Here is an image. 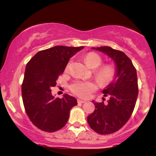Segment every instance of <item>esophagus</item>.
<instances>
[{
  "mask_svg": "<svg viewBox=\"0 0 156 156\" xmlns=\"http://www.w3.org/2000/svg\"><path fill=\"white\" fill-rule=\"evenodd\" d=\"M85 101H83V100H79L78 99V103H85Z\"/></svg>",
  "mask_w": 156,
  "mask_h": 156,
  "instance_id": "34e87169",
  "label": "esophagus"
}]
</instances>
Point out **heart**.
<instances>
[{
	"mask_svg": "<svg viewBox=\"0 0 156 156\" xmlns=\"http://www.w3.org/2000/svg\"><path fill=\"white\" fill-rule=\"evenodd\" d=\"M85 63L92 69H97L102 64V58L94 53H89L84 56ZM114 69L111 65H105L96 71L95 75L98 81L101 84L110 83L114 77ZM98 88L94 82L91 80H76L71 84L70 90L76 95L80 98H87L90 96Z\"/></svg>",
	"mask_w": 156,
	"mask_h": 156,
	"instance_id": "heart-1",
	"label": "heart"
}]
</instances>
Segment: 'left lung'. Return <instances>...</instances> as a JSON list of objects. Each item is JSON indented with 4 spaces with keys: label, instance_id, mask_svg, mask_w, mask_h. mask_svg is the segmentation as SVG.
Instances as JSON below:
<instances>
[{
    "label": "left lung",
    "instance_id": "obj_1",
    "mask_svg": "<svg viewBox=\"0 0 156 156\" xmlns=\"http://www.w3.org/2000/svg\"><path fill=\"white\" fill-rule=\"evenodd\" d=\"M114 61L115 74L112 81L103 90L104 96L110 99L98 103L92 101L95 109L87 117V122L92 130L105 135L117 131L130 119L138 97L137 74L130 59L123 52L108 46L92 48Z\"/></svg>",
    "mask_w": 156,
    "mask_h": 156
}]
</instances>
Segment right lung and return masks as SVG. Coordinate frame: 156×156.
<instances>
[{
	"instance_id": "obj_1",
	"label": "right lung",
	"mask_w": 156,
	"mask_h": 156,
	"mask_svg": "<svg viewBox=\"0 0 156 156\" xmlns=\"http://www.w3.org/2000/svg\"><path fill=\"white\" fill-rule=\"evenodd\" d=\"M84 47L55 46L38 52L26 64L22 84L23 105L27 115L40 130L54 132L62 128L77 100L69 94L56 98L51 88L56 85L69 58Z\"/></svg>"
}]
</instances>
